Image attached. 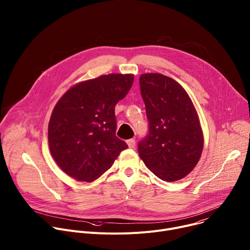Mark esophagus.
Listing matches in <instances>:
<instances>
[{"label":"esophagus","mask_w":250,"mask_h":250,"mask_svg":"<svg viewBox=\"0 0 250 250\" xmlns=\"http://www.w3.org/2000/svg\"><path fill=\"white\" fill-rule=\"evenodd\" d=\"M126 142H127V146H128L129 148H134V146H135V140L133 138L128 139Z\"/></svg>","instance_id":"obj_1"}]
</instances>
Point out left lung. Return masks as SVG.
Masks as SVG:
<instances>
[{"instance_id":"obj_1","label":"left lung","mask_w":250,"mask_h":250,"mask_svg":"<svg viewBox=\"0 0 250 250\" xmlns=\"http://www.w3.org/2000/svg\"><path fill=\"white\" fill-rule=\"evenodd\" d=\"M148 134L138 142V154L161 180L173 182L197 165L204 137L195 106L183 87L159 73L139 77Z\"/></svg>"}]
</instances>
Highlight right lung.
I'll return each instance as SVG.
<instances>
[{
    "label": "right lung",
    "instance_id": "obj_1",
    "mask_svg": "<svg viewBox=\"0 0 250 250\" xmlns=\"http://www.w3.org/2000/svg\"><path fill=\"white\" fill-rule=\"evenodd\" d=\"M132 83V74L103 75L75 85L57 102L48 125V144L66 174L92 182L127 148L116 135L115 106Z\"/></svg>",
    "mask_w": 250,
    "mask_h": 250
}]
</instances>
